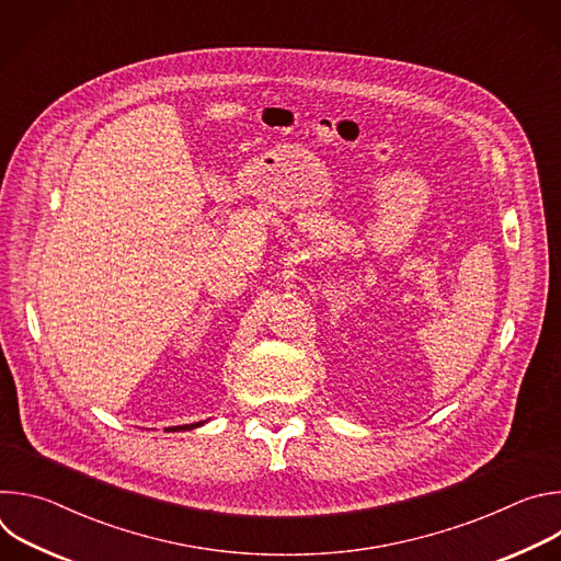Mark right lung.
Returning <instances> with one entry per match:
<instances>
[{"mask_svg":"<svg viewBox=\"0 0 561 561\" xmlns=\"http://www.w3.org/2000/svg\"><path fill=\"white\" fill-rule=\"evenodd\" d=\"M197 426H204V422H197V424H184V426H173V428H167L169 433H178V431H193Z\"/></svg>","mask_w":561,"mask_h":561,"instance_id":"right-lung-1","label":"right lung"}]
</instances>
